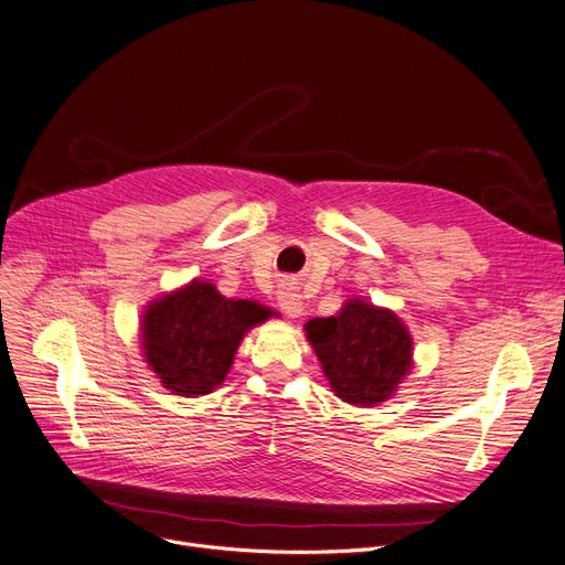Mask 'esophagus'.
<instances>
[{
	"label": "esophagus",
	"instance_id": "34e87169",
	"mask_svg": "<svg viewBox=\"0 0 565 565\" xmlns=\"http://www.w3.org/2000/svg\"><path fill=\"white\" fill-rule=\"evenodd\" d=\"M278 303L280 308L289 315V317H299L303 312V301L297 291H294L291 287H282L278 291Z\"/></svg>",
	"mask_w": 565,
	"mask_h": 565
}]
</instances>
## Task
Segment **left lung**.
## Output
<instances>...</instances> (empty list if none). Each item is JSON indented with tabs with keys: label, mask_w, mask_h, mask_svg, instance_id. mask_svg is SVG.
Returning a JSON list of instances; mask_svg holds the SVG:
<instances>
[{
	"label": "left lung",
	"mask_w": 565,
	"mask_h": 565,
	"mask_svg": "<svg viewBox=\"0 0 565 565\" xmlns=\"http://www.w3.org/2000/svg\"><path fill=\"white\" fill-rule=\"evenodd\" d=\"M331 388L349 405L372 407L388 399L412 367V335L384 308L347 301L335 317L306 324Z\"/></svg>",
	"instance_id": "8db88e82"
}]
</instances>
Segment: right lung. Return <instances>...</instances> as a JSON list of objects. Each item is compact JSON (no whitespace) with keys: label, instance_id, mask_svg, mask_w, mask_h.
Wrapping results in <instances>:
<instances>
[{"label":"right lung","instance_id":"right-lung-1","mask_svg":"<svg viewBox=\"0 0 565 565\" xmlns=\"http://www.w3.org/2000/svg\"><path fill=\"white\" fill-rule=\"evenodd\" d=\"M268 315L259 303L225 299L211 282L193 280L145 312V359L172 393L206 395L227 377L244 333Z\"/></svg>","mask_w":565,"mask_h":565}]
</instances>
